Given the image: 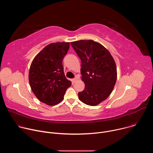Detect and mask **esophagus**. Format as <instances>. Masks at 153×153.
Instances as JSON below:
<instances>
[{
    "label": "esophagus",
    "mask_w": 153,
    "mask_h": 153,
    "mask_svg": "<svg viewBox=\"0 0 153 153\" xmlns=\"http://www.w3.org/2000/svg\"><path fill=\"white\" fill-rule=\"evenodd\" d=\"M73 80V82H74V83H75V82H77V77L76 76V77H75V78H74Z\"/></svg>",
    "instance_id": "esophagus-1"
}]
</instances>
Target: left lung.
Segmentation results:
<instances>
[{
  "label": "left lung",
  "instance_id": "left-lung-1",
  "mask_svg": "<svg viewBox=\"0 0 153 153\" xmlns=\"http://www.w3.org/2000/svg\"><path fill=\"white\" fill-rule=\"evenodd\" d=\"M71 45L81 60L80 73L85 90L78 94L83 103L96 106L112 93L117 80L115 61L109 51L93 40H80Z\"/></svg>",
  "mask_w": 153,
  "mask_h": 153
}]
</instances>
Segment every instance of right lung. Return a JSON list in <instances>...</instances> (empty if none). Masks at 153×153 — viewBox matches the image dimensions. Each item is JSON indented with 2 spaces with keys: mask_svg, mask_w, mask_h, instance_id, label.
Segmentation results:
<instances>
[{
  "mask_svg": "<svg viewBox=\"0 0 153 153\" xmlns=\"http://www.w3.org/2000/svg\"><path fill=\"white\" fill-rule=\"evenodd\" d=\"M70 48V42L52 43L43 48L33 60L29 82L36 97L50 106L63 100L71 82L65 76L62 60Z\"/></svg>",
  "mask_w": 153,
  "mask_h": 153,
  "instance_id": "add662e5",
  "label": "right lung"
}]
</instances>
